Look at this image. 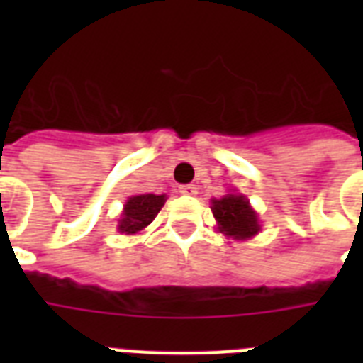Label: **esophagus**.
Returning a JSON list of instances; mask_svg holds the SVG:
<instances>
[{
	"instance_id": "34e87169",
	"label": "esophagus",
	"mask_w": 363,
	"mask_h": 363,
	"mask_svg": "<svg viewBox=\"0 0 363 363\" xmlns=\"http://www.w3.org/2000/svg\"><path fill=\"white\" fill-rule=\"evenodd\" d=\"M179 192L184 194V196H196L198 188L194 186V184H182V186H179Z\"/></svg>"
}]
</instances>
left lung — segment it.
I'll return each instance as SVG.
<instances>
[{
    "instance_id": "8db88e82",
    "label": "left lung",
    "mask_w": 363,
    "mask_h": 363,
    "mask_svg": "<svg viewBox=\"0 0 363 363\" xmlns=\"http://www.w3.org/2000/svg\"><path fill=\"white\" fill-rule=\"evenodd\" d=\"M211 211L218 224V232L226 238L250 239L259 232L258 215L242 194H226L224 198L213 199Z\"/></svg>"
}]
</instances>
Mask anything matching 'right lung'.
Listing matches in <instances>:
<instances>
[{"mask_svg":"<svg viewBox=\"0 0 363 363\" xmlns=\"http://www.w3.org/2000/svg\"><path fill=\"white\" fill-rule=\"evenodd\" d=\"M164 203L165 194H162V196H156V194L131 196L124 205L121 220H118V230L125 235L139 233L156 218Z\"/></svg>","mask_w":363,"mask_h":363,"instance_id":"1","label":"right lung"}]
</instances>
